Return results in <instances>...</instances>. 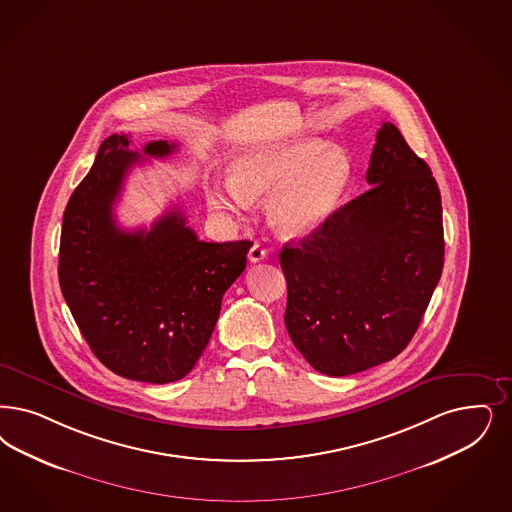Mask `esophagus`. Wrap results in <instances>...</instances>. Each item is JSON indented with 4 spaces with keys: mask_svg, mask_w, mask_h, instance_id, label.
Segmentation results:
<instances>
[{
    "mask_svg": "<svg viewBox=\"0 0 512 512\" xmlns=\"http://www.w3.org/2000/svg\"><path fill=\"white\" fill-rule=\"evenodd\" d=\"M266 255H268V253H266L265 247L261 246L259 242H255V244L251 246V249H249V261H251V263L265 261Z\"/></svg>",
    "mask_w": 512,
    "mask_h": 512,
    "instance_id": "34e87169",
    "label": "esophagus"
}]
</instances>
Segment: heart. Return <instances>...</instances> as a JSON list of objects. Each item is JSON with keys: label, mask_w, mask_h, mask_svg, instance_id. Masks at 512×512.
<instances>
[{"label": "heart", "mask_w": 512, "mask_h": 512, "mask_svg": "<svg viewBox=\"0 0 512 512\" xmlns=\"http://www.w3.org/2000/svg\"><path fill=\"white\" fill-rule=\"evenodd\" d=\"M352 179V157L344 147L308 138L249 151L234 160L232 177L213 179L206 194L213 212L244 215L253 198L270 193V225L285 236H300L335 213Z\"/></svg>", "instance_id": "heart-1"}]
</instances>
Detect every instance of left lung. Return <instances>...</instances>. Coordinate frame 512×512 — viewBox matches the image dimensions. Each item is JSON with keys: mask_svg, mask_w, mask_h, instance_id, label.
I'll return each instance as SVG.
<instances>
[{"mask_svg": "<svg viewBox=\"0 0 512 512\" xmlns=\"http://www.w3.org/2000/svg\"><path fill=\"white\" fill-rule=\"evenodd\" d=\"M367 183V193L280 253L287 333L329 376L403 352L444 265L439 185L395 124L376 134Z\"/></svg>", "mask_w": 512, "mask_h": 512, "instance_id": "8db88e82", "label": "left lung"}]
</instances>
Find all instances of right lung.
I'll return each mask as SVG.
<instances>
[{"label": "right lung", "instance_id": "1", "mask_svg": "<svg viewBox=\"0 0 512 512\" xmlns=\"http://www.w3.org/2000/svg\"><path fill=\"white\" fill-rule=\"evenodd\" d=\"M176 143L151 141L145 157L164 159ZM141 155L124 134L109 136L62 219L58 280L81 335L109 371L168 384L193 371L253 246L202 242L177 208L151 229L117 227L113 206Z\"/></svg>", "mask_w": 512, "mask_h": 512}]
</instances>
